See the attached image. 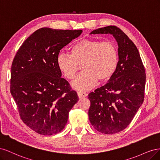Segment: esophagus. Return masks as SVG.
<instances>
[{"instance_id": "obj_1", "label": "esophagus", "mask_w": 160, "mask_h": 160, "mask_svg": "<svg viewBox=\"0 0 160 160\" xmlns=\"http://www.w3.org/2000/svg\"><path fill=\"white\" fill-rule=\"evenodd\" d=\"M77 95H78L79 98H80V99L84 98H85L87 95H87V93H85V92H81V91L77 92Z\"/></svg>"}]
</instances>
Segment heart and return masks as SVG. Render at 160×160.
Instances as JSON below:
<instances>
[{
	"label": "heart",
	"instance_id": "1",
	"mask_svg": "<svg viewBox=\"0 0 160 160\" xmlns=\"http://www.w3.org/2000/svg\"><path fill=\"white\" fill-rule=\"evenodd\" d=\"M71 54L60 52L57 64L67 79H73L79 66L83 72L72 82V88L80 91L93 88L98 83L109 80L117 69L118 47L111 41L96 39L81 40L72 47Z\"/></svg>",
	"mask_w": 160,
	"mask_h": 160
}]
</instances>
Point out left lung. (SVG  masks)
Returning a JSON list of instances; mask_svg holds the SVG:
<instances>
[{
    "label": "left lung",
    "instance_id": "left-lung-1",
    "mask_svg": "<svg viewBox=\"0 0 160 160\" xmlns=\"http://www.w3.org/2000/svg\"><path fill=\"white\" fill-rule=\"evenodd\" d=\"M90 34H111L119 47L115 73L108 83L88 95L91 125L101 133L114 134L128 126L143 102L146 71L138 48L119 28L108 26Z\"/></svg>",
    "mask_w": 160,
    "mask_h": 160
}]
</instances>
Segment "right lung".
<instances>
[{"label": "right lung", "instance_id": "add662e5", "mask_svg": "<svg viewBox=\"0 0 160 160\" xmlns=\"http://www.w3.org/2000/svg\"><path fill=\"white\" fill-rule=\"evenodd\" d=\"M82 32L39 28L27 38L14 58L11 93L22 122L41 135L61 132L79 100L76 91L61 77L57 57Z\"/></svg>", "mask_w": 160, "mask_h": 160}]
</instances>
